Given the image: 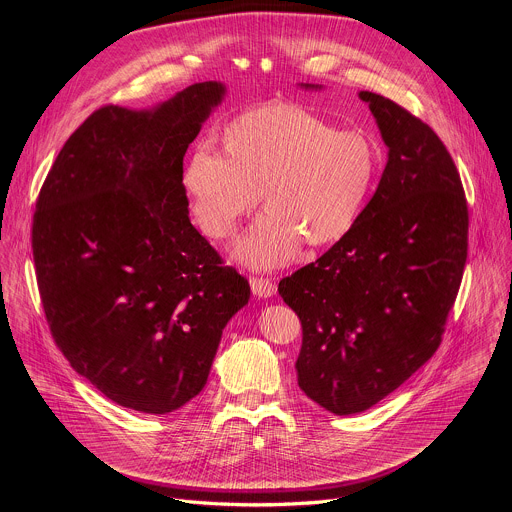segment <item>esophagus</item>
<instances>
[{
  "instance_id": "1",
  "label": "esophagus",
  "mask_w": 512,
  "mask_h": 512,
  "mask_svg": "<svg viewBox=\"0 0 512 512\" xmlns=\"http://www.w3.org/2000/svg\"><path fill=\"white\" fill-rule=\"evenodd\" d=\"M251 291L259 298L275 296V283L265 277H251Z\"/></svg>"
}]
</instances>
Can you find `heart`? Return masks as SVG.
I'll return each instance as SVG.
<instances>
[{
    "label": "heart",
    "mask_w": 512,
    "mask_h": 512,
    "mask_svg": "<svg viewBox=\"0 0 512 512\" xmlns=\"http://www.w3.org/2000/svg\"><path fill=\"white\" fill-rule=\"evenodd\" d=\"M225 156L196 150L182 186L200 231L223 241L259 200L267 214L235 245L253 269H275L302 243L324 247L356 225L381 172V148L362 129H336L294 103L245 111L223 133Z\"/></svg>",
    "instance_id": "obj_1"
}]
</instances>
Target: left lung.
Wrapping results in <instances>:
<instances>
[{"instance_id": "1", "label": "left lung", "mask_w": 512, "mask_h": 512, "mask_svg": "<svg viewBox=\"0 0 512 512\" xmlns=\"http://www.w3.org/2000/svg\"><path fill=\"white\" fill-rule=\"evenodd\" d=\"M358 97L389 148L377 192L348 235L277 287L302 322L298 385L334 415L367 411L433 356L468 257V204L442 139L391 99Z\"/></svg>"}]
</instances>
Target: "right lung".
Masks as SVG:
<instances>
[{"label":"right lung","mask_w":512,"mask_h":512,"mask_svg":"<svg viewBox=\"0 0 512 512\" xmlns=\"http://www.w3.org/2000/svg\"><path fill=\"white\" fill-rule=\"evenodd\" d=\"M225 93L206 81L152 109H97L36 200L32 251L52 338L127 409L164 415L196 397L251 296L192 227L182 186L188 145Z\"/></svg>","instance_id":"obj_1"}]
</instances>
